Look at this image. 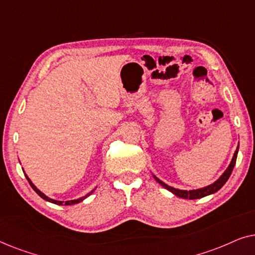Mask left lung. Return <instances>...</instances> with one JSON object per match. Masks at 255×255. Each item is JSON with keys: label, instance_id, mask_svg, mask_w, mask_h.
<instances>
[{"label": "left lung", "instance_id": "8db88e82", "mask_svg": "<svg viewBox=\"0 0 255 255\" xmlns=\"http://www.w3.org/2000/svg\"><path fill=\"white\" fill-rule=\"evenodd\" d=\"M238 149H239V146L237 147L235 154H233L231 163H230L225 172L222 174V176L219 177L217 181H215L214 183L210 184V186H208V187L200 188V189H195V190H180V189H176V188L169 187L168 184L162 182V181L159 180L156 176H154V179L158 181V182L161 184L163 188H166V189L169 190L170 193H173L174 195H176V196H179L181 198H186V200H188V198H189V200H196V198H202L204 196H208V195H211V194L216 193V191H218L226 183V181L229 180V177H230V175H231V173L233 170V167H235V165H236L237 155H238Z\"/></svg>", "mask_w": 255, "mask_h": 255}]
</instances>
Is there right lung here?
I'll return each instance as SVG.
<instances>
[{
	"instance_id": "obj_1",
	"label": "right lung",
	"mask_w": 255,
	"mask_h": 255,
	"mask_svg": "<svg viewBox=\"0 0 255 255\" xmlns=\"http://www.w3.org/2000/svg\"><path fill=\"white\" fill-rule=\"evenodd\" d=\"M26 176V179H27V181H29V183H30V186L31 187H32V189L34 190V191H36V193L38 194V195H39V196L41 197V198H44V200L45 201H48V202H51V203H54V204H58V205H72V204H76V203H80V202H82L83 200H85V198L86 197H88L89 196V195L90 194H93V191L94 190H95V189H94V190H92V191H90V193L89 194H87L86 195V196H83V197H80V198H78V200H72V201H66L65 202V203H64V202H61V201H55V200H52V198H50V197H47L46 196V195H45V194H43V193H41V191L39 190V189H37V187L36 186H34V184L32 183V182H31V180L29 179V177H27V175H25Z\"/></svg>"
}]
</instances>
